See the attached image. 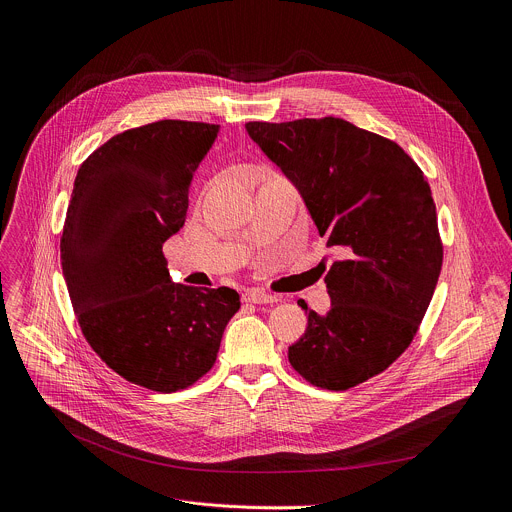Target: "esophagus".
Wrapping results in <instances>:
<instances>
[{"mask_svg": "<svg viewBox=\"0 0 512 512\" xmlns=\"http://www.w3.org/2000/svg\"><path fill=\"white\" fill-rule=\"evenodd\" d=\"M243 302H249V304H273V302H277V298L271 296V294L259 292V290H249V292L243 294Z\"/></svg>", "mask_w": 512, "mask_h": 512, "instance_id": "obj_1", "label": "esophagus"}]
</instances>
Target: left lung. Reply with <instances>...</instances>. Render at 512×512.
<instances>
[{"mask_svg": "<svg viewBox=\"0 0 512 512\" xmlns=\"http://www.w3.org/2000/svg\"><path fill=\"white\" fill-rule=\"evenodd\" d=\"M245 128L341 255L324 275L329 312L302 304L288 359L318 388H353L404 353L433 298L443 247L429 181L394 141L341 118Z\"/></svg>", "mask_w": 512, "mask_h": 512, "instance_id": "8db88e82", "label": "left lung"}]
</instances>
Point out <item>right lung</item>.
I'll list each match as a JSON object with an SVG mask.
<instances>
[{
  "label": "right lung",
  "instance_id": "1",
  "mask_svg": "<svg viewBox=\"0 0 512 512\" xmlns=\"http://www.w3.org/2000/svg\"><path fill=\"white\" fill-rule=\"evenodd\" d=\"M218 132L161 120L112 136L79 167L67 208L61 265L79 327L118 376L155 392L183 390L210 371L241 308L230 288L173 284L163 255Z\"/></svg>",
  "mask_w": 512,
  "mask_h": 512
}]
</instances>
